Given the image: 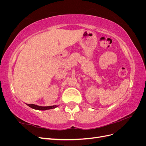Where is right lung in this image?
Segmentation results:
<instances>
[{"label":"right lung","instance_id":"1","mask_svg":"<svg viewBox=\"0 0 146 146\" xmlns=\"http://www.w3.org/2000/svg\"><path fill=\"white\" fill-rule=\"evenodd\" d=\"M28 106H29L30 107L32 108L35 109V110H49V109H53V108H55L57 107L56 105H53V106H49V107H41V106H38L34 104H27Z\"/></svg>","mask_w":146,"mask_h":146}]
</instances>
